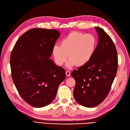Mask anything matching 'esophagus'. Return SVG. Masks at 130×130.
I'll list each match as a JSON object with an SVG mask.
<instances>
[{"instance_id": "34e87169", "label": "esophagus", "mask_w": 130, "mask_h": 130, "mask_svg": "<svg viewBox=\"0 0 130 130\" xmlns=\"http://www.w3.org/2000/svg\"><path fill=\"white\" fill-rule=\"evenodd\" d=\"M66 76H68V77H70V76H71V72H70V71H67L66 72Z\"/></svg>"}]
</instances>
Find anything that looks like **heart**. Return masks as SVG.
<instances>
[{
  "mask_svg": "<svg viewBox=\"0 0 130 130\" xmlns=\"http://www.w3.org/2000/svg\"><path fill=\"white\" fill-rule=\"evenodd\" d=\"M98 41L94 35L72 32L62 39L60 46L55 45L52 54L57 65L61 66L69 60L67 66L71 68L84 66L92 58Z\"/></svg>",
  "mask_w": 130,
  "mask_h": 130,
  "instance_id": "1",
  "label": "heart"
}]
</instances>
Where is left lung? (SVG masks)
<instances>
[{"label": "left lung", "mask_w": 130, "mask_h": 130, "mask_svg": "<svg viewBox=\"0 0 130 130\" xmlns=\"http://www.w3.org/2000/svg\"><path fill=\"white\" fill-rule=\"evenodd\" d=\"M94 28L99 40L92 58L71 73L76 81L74 99L86 107L97 106L106 98L118 69V56L113 41L102 28Z\"/></svg>", "instance_id": "1"}]
</instances>
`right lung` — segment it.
I'll return each mask as SVG.
<instances>
[{
  "mask_svg": "<svg viewBox=\"0 0 130 130\" xmlns=\"http://www.w3.org/2000/svg\"><path fill=\"white\" fill-rule=\"evenodd\" d=\"M60 35L53 29L33 28L17 41L10 56L11 75L17 90L35 107L48 105L66 78L65 70L50 59Z\"/></svg>",
  "mask_w": 130,
  "mask_h": 130,
  "instance_id": "right-lung-1",
  "label": "right lung"
}]
</instances>
